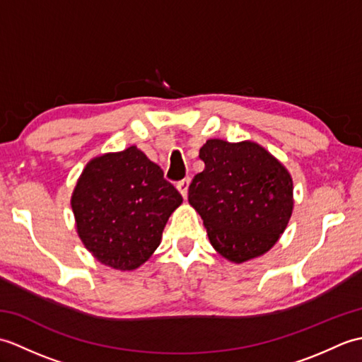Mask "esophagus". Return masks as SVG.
<instances>
[{
	"label": "esophagus",
	"instance_id": "34e87169",
	"mask_svg": "<svg viewBox=\"0 0 362 362\" xmlns=\"http://www.w3.org/2000/svg\"><path fill=\"white\" fill-rule=\"evenodd\" d=\"M188 187H189V179H183L182 182L177 183V189L180 191V194L183 196V199L188 197Z\"/></svg>",
	"mask_w": 362,
	"mask_h": 362
}]
</instances>
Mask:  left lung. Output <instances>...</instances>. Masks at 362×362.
<instances>
[{"label":"left lung","instance_id":"obj_1","mask_svg":"<svg viewBox=\"0 0 362 362\" xmlns=\"http://www.w3.org/2000/svg\"><path fill=\"white\" fill-rule=\"evenodd\" d=\"M205 163L188 189L219 255L244 263L264 255L286 230L294 209L292 177L280 160L255 141L206 140Z\"/></svg>","mask_w":362,"mask_h":362}]
</instances>
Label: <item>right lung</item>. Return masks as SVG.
<instances>
[{"instance_id":"right-lung-1","label":"right lung","mask_w":362,"mask_h":362,"mask_svg":"<svg viewBox=\"0 0 362 362\" xmlns=\"http://www.w3.org/2000/svg\"><path fill=\"white\" fill-rule=\"evenodd\" d=\"M182 202L160 166L136 146L91 158L71 194L82 244L99 263L122 272L151 258Z\"/></svg>"}]
</instances>
